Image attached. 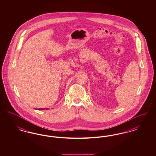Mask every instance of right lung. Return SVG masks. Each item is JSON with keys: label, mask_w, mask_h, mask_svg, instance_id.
Listing matches in <instances>:
<instances>
[{"label": "right lung", "mask_w": 156, "mask_h": 156, "mask_svg": "<svg viewBox=\"0 0 156 156\" xmlns=\"http://www.w3.org/2000/svg\"><path fill=\"white\" fill-rule=\"evenodd\" d=\"M38 110H43V109H38Z\"/></svg>", "instance_id": "add662e5"}]
</instances>
